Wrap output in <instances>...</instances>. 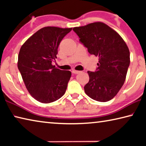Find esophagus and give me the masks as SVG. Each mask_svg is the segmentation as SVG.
<instances>
[{
    "instance_id": "34e87169",
    "label": "esophagus",
    "mask_w": 146,
    "mask_h": 146,
    "mask_svg": "<svg viewBox=\"0 0 146 146\" xmlns=\"http://www.w3.org/2000/svg\"><path fill=\"white\" fill-rule=\"evenodd\" d=\"M72 73H73V74H78V73H81V71H76V70H73V71H72Z\"/></svg>"
}]
</instances>
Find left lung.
I'll return each mask as SVG.
<instances>
[{"instance_id":"obj_1","label":"left lung","mask_w":146,"mask_h":146,"mask_svg":"<svg viewBox=\"0 0 146 146\" xmlns=\"http://www.w3.org/2000/svg\"><path fill=\"white\" fill-rule=\"evenodd\" d=\"M80 42L91 55L98 56L95 72L88 71L90 80L84 86L88 97L108 102L122 87L130 64L129 50L117 31L101 22L73 28Z\"/></svg>"}]
</instances>
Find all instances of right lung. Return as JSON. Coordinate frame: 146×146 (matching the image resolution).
I'll return each mask as SVG.
<instances>
[{"label":"right lung","instance_id":"obj_1","mask_svg":"<svg viewBox=\"0 0 146 146\" xmlns=\"http://www.w3.org/2000/svg\"><path fill=\"white\" fill-rule=\"evenodd\" d=\"M71 28L44 27L30 36L20 49L18 68L27 90L35 99L50 103L64 95L71 72L52 65L61 40Z\"/></svg>","mask_w":146,"mask_h":146}]
</instances>
